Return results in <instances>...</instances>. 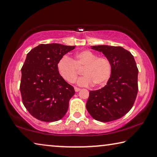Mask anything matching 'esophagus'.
<instances>
[{
  "instance_id": "esophagus-1",
  "label": "esophagus",
  "mask_w": 157,
  "mask_h": 157,
  "mask_svg": "<svg viewBox=\"0 0 157 157\" xmlns=\"http://www.w3.org/2000/svg\"><path fill=\"white\" fill-rule=\"evenodd\" d=\"M80 88L79 87H77V86H75V91L76 92H78L79 91H80Z\"/></svg>"
}]
</instances>
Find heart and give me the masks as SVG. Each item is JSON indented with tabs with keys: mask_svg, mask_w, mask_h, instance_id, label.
I'll use <instances>...</instances> for the list:
<instances>
[{
	"mask_svg": "<svg viewBox=\"0 0 157 157\" xmlns=\"http://www.w3.org/2000/svg\"><path fill=\"white\" fill-rule=\"evenodd\" d=\"M58 71L66 81L73 83L76 80L79 70L83 69L84 76L78 80L81 86H104L110 78L113 71L112 62L108 57L98 56L90 50L79 52L73 59L63 56L58 62Z\"/></svg>",
	"mask_w": 157,
	"mask_h": 157,
	"instance_id": "1",
	"label": "heart"
}]
</instances>
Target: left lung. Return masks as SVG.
I'll return each instance as SVG.
<instances>
[{
  "label": "left lung",
  "mask_w": 157,
  "mask_h": 157,
  "mask_svg": "<svg viewBox=\"0 0 157 157\" xmlns=\"http://www.w3.org/2000/svg\"><path fill=\"white\" fill-rule=\"evenodd\" d=\"M112 62L113 71L106 85L90 91L86 108L96 120L108 122L122 117L132 108L138 91V73L133 56L121 47L92 46Z\"/></svg>",
  "instance_id": "1"
}]
</instances>
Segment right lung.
I'll return each mask as SVG.
<instances>
[{
  "label": "right lung",
  "mask_w": 157,
  "mask_h": 157,
  "mask_svg": "<svg viewBox=\"0 0 157 157\" xmlns=\"http://www.w3.org/2000/svg\"><path fill=\"white\" fill-rule=\"evenodd\" d=\"M75 46L41 44L27 54L21 68L20 91L29 113L38 120H60L68 109L75 94L58 71V62Z\"/></svg>",
  "instance_id": "right-lung-1"
}]
</instances>
